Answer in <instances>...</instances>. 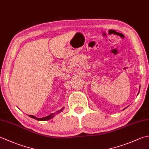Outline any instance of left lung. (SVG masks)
I'll use <instances>...</instances> for the list:
<instances>
[{
    "mask_svg": "<svg viewBox=\"0 0 149 149\" xmlns=\"http://www.w3.org/2000/svg\"><path fill=\"white\" fill-rule=\"evenodd\" d=\"M127 107H125V109H126V108H127ZM125 109H123V110H124Z\"/></svg>",
    "mask_w": 149,
    "mask_h": 149,
    "instance_id": "8db88e82",
    "label": "left lung"
}]
</instances>
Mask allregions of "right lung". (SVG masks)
<instances>
[{
  "label": "right lung",
  "instance_id": "obj_1",
  "mask_svg": "<svg viewBox=\"0 0 149 149\" xmlns=\"http://www.w3.org/2000/svg\"><path fill=\"white\" fill-rule=\"evenodd\" d=\"M65 107H62V109H61L60 110L58 111L56 113H51L50 115L47 116L45 117H43V118H37V117H36L35 116H33V115H29V116L31 117V118H33L34 119H36L37 120H40V121H46V120H49L50 119L52 118L53 117H54L56 115H57V114H58L59 113H61L62 111L64 109Z\"/></svg>",
  "mask_w": 149,
  "mask_h": 149
}]
</instances>
